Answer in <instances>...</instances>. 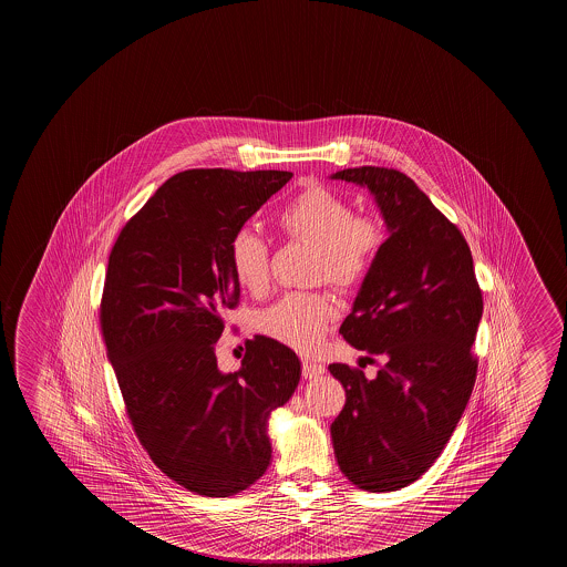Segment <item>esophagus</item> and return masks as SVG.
<instances>
[{
  "label": "esophagus",
  "instance_id": "esophagus-1",
  "mask_svg": "<svg viewBox=\"0 0 567 567\" xmlns=\"http://www.w3.org/2000/svg\"><path fill=\"white\" fill-rule=\"evenodd\" d=\"M326 368L322 363L310 362V360H305L302 362V375L307 378V380H312V378H320V375H324Z\"/></svg>",
  "mask_w": 567,
  "mask_h": 567
}]
</instances>
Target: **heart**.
Returning a JSON list of instances; mask_svg holds the SVG:
<instances>
[{
	"mask_svg": "<svg viewBox=\"0 0 567 567\" xmlns=\"http://www.w3.org/2000/svg\"><path fill=\"white\" fill-rule=\"evenodd\" d=\"M282 231L320 249L318 275L336 287H353L372 269L380 252L381 227L370 217H353L352 205L330 187H305L279 214ZM233 277L249 292L269 287V245L259 231L243 227L227 247ZM334 308L318 292H288L260 315L259 326L272 340L297 352H315L324 340Z\"/></svg>",
	"mask_w": 567,
	"mask_h": 567,
	"instance_id": "heart-1",
	"label": "heart"
}]
</instances>
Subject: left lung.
Here are the masks:
<instances>
[{"instance_id":"obj_1","label":"left lung","mask_w":567,"mask_h":567,"mask_svg":"<svg viewBox=\"0 0 567 567\" xmlns=\"http://www.w3.org/2000/svg\"><path fill=\"white\" fill-rule=\"evenodd\" d=\"M330 177L365 187L388 229L340 326L346 342L385 365L373 380L348 363L328 368L346 390L330 427L336 461L362 491L393 492L427 473L463 417L483 295L463 233L411 177L373 166Z\"/></svg>"}]
</instances>
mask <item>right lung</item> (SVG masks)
<instances>
[{"label": "right lung", "instance_id": "right-lung-1", "mask_svg": "<svg viewBox=\"0 0 567 567\" xmlns=\"http://www.w3.org/2000/svg\"><path fill=\"white\" fill-rule=\"evenodd\" d=\"M290 172L187 169L122 229L104 280L106 355L140 443L187 491L224 498L269 468V419L298 388L297 353L249 342L237 372L215 343L237 305L227 247Z\"/></svg>", "mask_w": 567, "mask_h": 567}]
</instances>
